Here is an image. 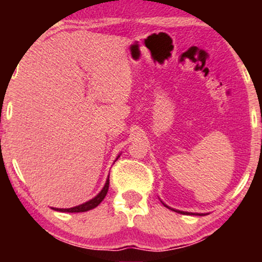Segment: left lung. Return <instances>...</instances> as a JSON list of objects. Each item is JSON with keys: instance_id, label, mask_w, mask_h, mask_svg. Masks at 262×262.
<instances>
[{"instance_id": "obj_1", "label": "left lung", "mask_w": 262, "mask_h": 262, "mask_svg": "<svg viewBox=\"0 0 262 262\" xmlns=\"http://www.w3.org/2000/svg\"><path fill=\"white\" fill-rule=\"evenodd\" d=\"M164 205V204H163ZM164 206H167V205H164ZM168 207V206H167ZM168 209H170V207H168ZM174 211H177V210H174ZM177 212H179V213H182V214H189V212H184V211H177Z\"/></svg>"}]
</instances>
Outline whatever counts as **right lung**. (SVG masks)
Here are the masks:
<instances>
[{"label":"right lung","instance_id":"add662e5","mask_svg":"<svg viewBox=\"0 0 262 262\" xmlns=\"http://www.w3.org/2000/svg\"><path fill=\"white\" fill-rule=\"evenodd\" d=\"M108 187H110V178L107 179L105 186H103V188L101 189V192L99 193L98 195L95 196V198H93L92 200H89V202L82 204V205H78V206H75V207H71V209H53L56 211H60V212H85V211H89L92 209H94L99 205L100 203L102 202L103 198H105L107 192H108Z\"/></svg>","mask_w":262,"mask_h":262}]
</instances>
